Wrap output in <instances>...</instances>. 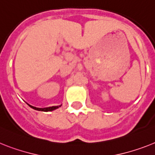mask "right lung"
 Here are the masks:
<instances>
[{
	"label": "right lung",
	"instance_id": "1",
	"mask_svg": "<svg viewBox=\"0 0 155 155\" xmlns=\"http://www.w3.org/2000/svg\"><path fill=\"white\" fill-rule=\"evenodd\" d=\"M29 105V104H28ZM30 107H31L32 109L34 110H38V111H45V112H47V111H53V110H56V109H58V108L61 107V105L59 106H51V107H47V108H37V107H35V106H30Z\"/></svg>",
	"mask_w": 155,
	"mask_h": 155
}]
</instances>
